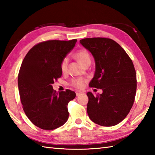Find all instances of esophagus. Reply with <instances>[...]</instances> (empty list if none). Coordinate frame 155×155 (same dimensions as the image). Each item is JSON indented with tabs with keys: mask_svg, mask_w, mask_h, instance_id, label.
I'll list each match as a JSON object with an SVG mask.
<instances>
[{
	"mask_svg": "<svg viewBox=\"0 0 155 155\" xmlns=\"http://www.w3.org/2000/svg\"><path fill=\"white\" fill-rule=\"evenodd\" d=\"M82 92H81V91H77L76 92V95H77V96L78 97V96H79V95H81V94H82Z\"/></svg>",
	"mask_w": 155,
	"mask_h": 155,
	"instance_id": "1",
	"label": "esophagus"
}]
</instances>
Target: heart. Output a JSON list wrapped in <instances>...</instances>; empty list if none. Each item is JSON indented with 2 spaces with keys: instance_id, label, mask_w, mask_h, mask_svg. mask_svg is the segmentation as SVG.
Here are the masks:
<instances>
[{
  "instance_id": "b5f03b06",
  "label": "heart",
  "mask_w": 155,
  "mask_h": 155,
  "mask_svg": "<svg viewBox=\"0 0 155 155\" xmlns=\"http://www.w3.org/2000/svg\"><path fill=\"white\" fill-rule=\"evenodd\" d=\"M74 57L77 58L78 61H79L84 66L88 63H91V58L90 57V54L88 52L86 49H81V50L75 52ZM68 59L67 57H64L62 59L61 62V69L62 72H65L67 69L68 66ZM85 83V81L83 78H74L71 82V85L72 87L77 88H83Z\"/></svg>"
}]
</instances>
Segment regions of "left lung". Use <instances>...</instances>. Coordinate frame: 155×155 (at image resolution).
Returning a JSON list of instances; mask_svg holds the SVG:
<instances>
[{
  "mask_svg": "<svg viewBox=\"0 0 155 155\" xmlns=\"http://www.w3.org/2000/svg\"><path fill=\"white\" fill-rule=\"evenodd\" d=\"M95 61V72L89 87L103 93L88 97L87 113L94 123L112 127L124 120L132 108L137 91V74L133 61L117 42L107 38L80 41Z\"/></svg>",
  "mask_w": 155,
  "mask_h": 155,
  "instance_id": "obj_1",
  "label": "left lung"
}]
</instances>
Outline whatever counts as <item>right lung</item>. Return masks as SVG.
Listing matches in <instances>:
<instances>
[{"label":"right lung","mask_w":155,"mask_h":155,"mask_svg":"<svg viewBox=\"0 0 155 155\" xmlns=\"http://www.w3.org/2000/svg\"><path fill=\"white\" fill-rule=\"evenodd\" d=\"M77 41L41 42L28 52L22 62L18 86L23 110L29 120L42 129H55L68 118V104L76 93L68 89L56 93L52 84L62 76L61 62Z\"/></svg>","instance_id":"add662e5"}]
</instances>
